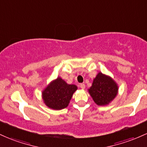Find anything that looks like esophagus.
I'll return each mask as SVG.
<instances>
[{"mask_svg": "<svg viewBox=\"0 0 147 147\" xmlns=\"http://www.w3.org/2000/svg\"><path fill=\"white\" fill-rule=\"evenodd\" d=\"M79 86H80V88L82 89H84L85 88V84H81L80 85H79Z\"/></svg>", "mask_w": 147, "mask_h": 147, "instance_id": "esophagus-1", "label": "esophagus"}]
</instances>
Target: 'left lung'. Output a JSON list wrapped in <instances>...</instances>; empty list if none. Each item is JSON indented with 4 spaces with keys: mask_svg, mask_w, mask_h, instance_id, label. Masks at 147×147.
<instances>
[{
    "mask_svg": "<svg viewBox=\"0 0 147 147\" xmlns=\"http://www.w3.org/2000/svg\"><path fill=\"white\" fill-rule=\"evenodd\" d=\"M88 92L96 104L108 105L117 96L118 86L111 77L99 72L94 79Z\"/></svg>",
    "mask_w": 147,
    "mask_h": 147,
    "instance_id": "obj_1",
    "label": "left lung"
}]
</instances>
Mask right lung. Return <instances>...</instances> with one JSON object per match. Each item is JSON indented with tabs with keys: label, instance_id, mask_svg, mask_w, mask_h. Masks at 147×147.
Segmentation results:
<instances>
[{
	"label": "right lung",
	"instance_id": "right-lung-1",
	"mask_svg": "<svg viewBox=\"0 0 147 147\" xmlns=\"http://www.w3.org/2000/svg\"><path fill=\"white\" fill-rule=\"evenodd\" d=\"M77 90V86L68 84L61 77H57L43 90L42 97L48 107L54 110H61L68 106Z\"/></svg>",
	"mask_w": 147,
	"mask_h": 147
}]
</instances>
